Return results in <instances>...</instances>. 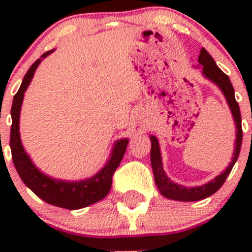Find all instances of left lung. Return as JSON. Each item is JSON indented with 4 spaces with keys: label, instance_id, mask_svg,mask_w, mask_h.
Returning <instances> with one entry per match:
<instances>
[{
    "label": "left lung",
    "instance_id": "1",
    "mask_svg": "<svg viewBox=\"0 0 252 252\" xmlns=\"http://www.w3.org/2000/svg\"><path fill=\"white\" fill-rule=\"evenodd\" d=\"M198 62L201 65H203V74L207 78H209L211 81L215 82L221 91L223 92L224 97H226L228 106H230L231 111H232L233 119L236 122V127H237V135H236V148L235 153H233V158L228 168L226 171H223L221 175H218L216 179L211 180L209 183L204 184L202 187H195V188H186V187L178 186V184L170 182L168 177L164 173L161 164V157H160V149L159 142L155 136H151V165H153L154 178H155V183H157L158 189L160 190L162 195H165L166 198L174 199V201H182V202H194L201 201L204 198L212 195L216 193L218 189L223 186L226 182L227 177L232 170L233 165H235L236 160L239 158L240 150H241L242 144V126H241V113H240V107L237 101L235 98V91H233L232 83H231L228 75L224 74L221 69L218 68L213 58L211 57L208 51L204 48L201 49V54L198 58Z\"/></svg>",
    "mask_w": 252,
    "mask_h": 252
}]
</instances>
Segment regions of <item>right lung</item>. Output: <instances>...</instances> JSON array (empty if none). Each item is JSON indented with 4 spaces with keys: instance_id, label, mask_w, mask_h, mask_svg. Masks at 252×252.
<instances>
[{
    "instance_id": "obj_1",
    "label": "right lung",
    "mask_w": 252,
    "mask_h": 252,
    "mask_svg": "<svg viewBox=\"0 0 252 252\" xmlns=\"http://www.w3.org/2000/svg\"><path fill=\"white\" fill-rule=\"evenodd\" d=\"M51 51L53 50L46 51L41 57L45 58L46 55L50 54ZM39 64L40 59H37L30 66V69L22 79L20 90L13 97L12 107H11L12 125H11L10 133V146L13 164H15V168H16L22 182L26 184V187H29L37 197L41 198L46 203L66 209H79L91 206V204L103 199L111 190L113 173L116 171V169L119 168L120 162L124 158L128 140L124 139L116 142L110 161L107 162L106 166L99 173H97L91 179L70 183V182L51 179V178L44 175L41 171L37 170L36 166L31 162L30 158L26 155L25 150L21 145L19 132V119L24 92L30 84L35 69L37 68Z\"/></svg>"
}]
</instances>
